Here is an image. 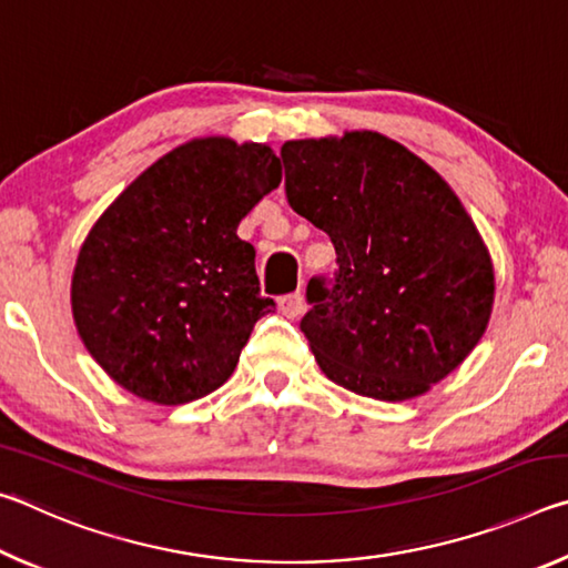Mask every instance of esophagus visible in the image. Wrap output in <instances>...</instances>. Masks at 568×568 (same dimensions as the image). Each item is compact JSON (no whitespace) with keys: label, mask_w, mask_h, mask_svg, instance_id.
Segmentation results:
<instances>
[{"label":"esophagus","mask_w":568,"mask_h":568,"mask_svg":"<svg viewBox=\"0 0 568 568\" xmlns=\"http://www.w3.org/2000/svg\"><path fill=\"white\" fill-rule=\"evenodd\" d=\"M277 311H281L285 318H291V321H295V318H301V315L305 313V301H303V295L301 293H295V295H285V297H281V301H277Z\"/></svg>","instance_id":"34e87169"}]
</instances>
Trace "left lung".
Listing matches in <instances>:
<instances>
[{
  "mask_svg": "<svg viewBox=\"0 0 568 568\" xmlns=\"http://www.w3.org/2000/svg\"><path fill=\"white\" fill-rule=\"evenodd\" d=\"M285 195L331 235L333 287L307 283L301 321L321 371L376 400H408L456 371L491 321L488 247L438 172L371 130L291 140Z\"/></svg>",
  "mask_w": 568,
  "mask_h": 568,
  "instance_id": "1",
  "label": "left lung"
}]
</instances>
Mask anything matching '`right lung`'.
I'll list each match as a JSON object with an SVG mask.
<instances>
[{
    "mask_svg": "<svg viewBox=\"0 0 568 568\" xmlns=\"http://www.w3.org/2000/svg\"><path fill=\"white\" fill-rule=\"evenodd\" d=\"M281 178L271 145L197 138L98 217L74 263L72 318L118 386L180 406L233 376L253 325L275 307L237 225Z\"/></svg>",
    "mask_w": 568,
    "mask_h": 568,
    "instance_id": "obj_1",
    "label": "right lung"
}]
</instances>
